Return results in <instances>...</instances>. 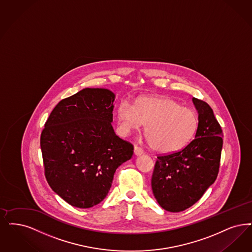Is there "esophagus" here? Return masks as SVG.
I'll return each instance as SVG.
<instances>
[{"label": "esophagus", "mask_w": 252, "mask_h": 252, "mask_svg": "<svg viewBox=\"0 0 252 252\" xmlns=\"http://www.w3.org/2000/svg\"><path fill=\"white\" fill-rule=\"evenodd\" d=\"M143 153H144V151H143V149L141 147L138 146V145H135V147H134V154L136 156H141Z\"/></svg>", "instance_id": "esophagus-1"}]
</instances>
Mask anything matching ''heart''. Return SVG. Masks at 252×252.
Segmentation results:
<instances>
[{
  "label": "heart",
  "mask_w": 252,
  "mask_h": 252,
  "mask_svg": "<svg viewBox=\"0 0 252 252\" xmlns=\"http://www.w3.org/2000/svg\"><path fill=\"white\" fill-rule=\"evenodd\" d=\"M119 129L123 135L145 125V135L156 151L170 154L178 151L191 141L198 129L199 120L194 111L183 108L170 98L141 97L134 107L123 100L117 110Z\"/></svg>",
  "instance_id": "obj_1"
}]
</instances>
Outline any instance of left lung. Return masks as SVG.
<instances>
[{
    "mask_svg": "<svg viewBox=\"0 0 252 252\" xmlns=\"http://www.w3.org/2000/svg\"><path fill=\"white\" fill-rule=\"evenodd\" d=\"M192 101L199 113L195 138L180 151L158 156L152 176L155 198L169 212L184 211L199 201L220 171L221 126L206 102Z\"/></svg>",
    "mask_w": 252,
    "mask_h": 252,
    "instance_id": "8db88e82",
    "label": "left lung"
}]
</instances>
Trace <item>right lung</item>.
I'll return each instance as SVG.
<instances>
[{
    "instance_id": "right-lung-1",
    "label": "right lung",
    "mask_w": 252,
    "mask_h": 252,
    "mask_svg": "<svg viewBox=\"0 0 252 252\" xmlns=\"http://www.w3.org/2000/svg\"><path fill=\"white\" fill-rule=\"evenodd\" d=\"M114 97L108 89L85 88L61 100L45 123V176L72 206L90 208L103 201L116 169L133 155V144L111 126Z\"/></svg>"
}]
</instances>
